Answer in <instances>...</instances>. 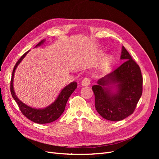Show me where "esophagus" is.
Here are the masks:
<instances>
[{
    "instance_id": "obj_1",
    "label": "esophagus",
    "mask_w": 159,
    "mask_h": 159,
    "mask_svg": "<svg viewBox=\"0 0 159 159\" xmlns=\"http://www.w3.org/2000/svg\"><path fill=\"white\" fill-rule=\"evenodd\" d=\"M90 84V80L88 78H85L82 81H81V84L84 86H88Z\"/></svg>"
}]
</instances>
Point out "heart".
<instances>
[{"instance_id":"heart-1","label":"heart","mask_w":159,"mask_h":159,"mask_svg":"<svg viewBox=\"0 0 159 159\" xmlns=\"http://www.w3.org/2000/svg\"><path fill=\"white\" fill-rule=\"evenodd\" d=\"M111 57H110V56L107 57V61H111Z\"/></svg>"}]
</instances>
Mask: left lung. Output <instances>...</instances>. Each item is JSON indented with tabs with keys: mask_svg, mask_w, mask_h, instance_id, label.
Returning a JSON list of instances; mask_svg holds the SVG:
<instances>
[{
	"mask_svg": "<svg viewBox=\"0 0 159 159\" xmlns=\"http://www.w3.org/2000/svg\"><path fill=\"white\" fill-rule=\"evenodd\" d=\"M121 59V66L92 86L95 109L109 121H121L131 115L142 95L141 69L124 46Z\"/></svg>",
	"mask_w": 159,
	"mask_h": 159,
	"instance_id": "8db88e82",
	"label": "left lung"
}]
</instances>
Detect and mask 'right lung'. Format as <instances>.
Masks as SVG:
<instances>
[{
  "mask_svg": "<svg viewBox=\"0 0 159 159\" xmlns=\"http://www.w3.org/2000/svg\"><path fill=\"white\" fill-rule=\"evenodd\" d=\"M45 41L46 40H42L40 42L38 43L36 47L41 46L42 44H44ZM29 51L26 52L25 54H23L21 56L20 58L18 60V61L16 62V65L14 67V69L12 71V77L11 81V92L12 98L16 101V102L17 103L21 112L28 119H30V121L39 124L52 123L58 119L61 116V114L63 113V112L64 111L67 102H68V100L71 93H73L74 90L77 88V85H78V84H77L75 81H73V82H71L68 85H66V87H64L61 89V92L60 93V94L57 96V98L54 102L51 105H50L49 106H48L44 109L33 108L22 102L21 101L17 98L15 92H14V89L13 87V80L14 72H15L17 66L22 61V60L24 59V57H25L28 53L29 52Z\"/></svg>",
  "mask_w": 159,
  "mask_h": 159,
  "instance_id": "add662e5",
  "label": "right lung"
}]
</instances>
